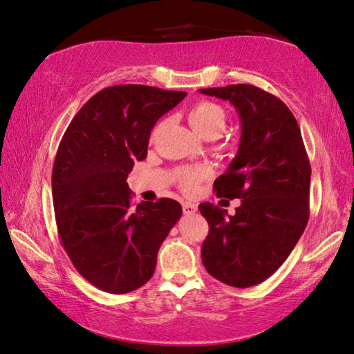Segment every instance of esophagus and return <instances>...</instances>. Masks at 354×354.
I'll use <instances>...</instances> for the list:
<instances>
[{
  "label": "esophagus",
  "mask_w": 354,
  "mask_h": 354,
  "mask_svg": "<svg viewBox=\"0 0 354 354\" xmlns=\"http://www.w3.org/2000/svg\"><path fill=\"white\" fill-rule=\"evenodd\" d=\"M182 207H183V214L185 215H193L194 212L198 210V205L193 204V203H188V201H187V203L182 204Z\"/></svg>",
  "instance_id": "esophagus-1"
}]
</instances>
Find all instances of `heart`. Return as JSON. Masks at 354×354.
Returning <instances> with one entry per match:
<instances>
[{"label": "heart", "mask_w": 354, "mask_h": 354, "mask_svg": "<svg viewBox=\"0 0 354 354\" xmlns=\"http://www.w3.org/2000/svg\"><path fill=\"white\" fill-rule=\"evenodd\" d=\"M188 120L196 133L204 138H216L225 128L226 112L216 102L203 100L189 109ZM205 176H207V167L204 166L182 167L177 172V180L185 193H193Z\"/></svg>", "instance_id": "heart-1"}]
</instances>
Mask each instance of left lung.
Listing matches in <instances>:
<instances>
[{
	"label": "left lung",
	"instance_id": "1",
	"mask_svg": "<svg viewBox=\"0 0 354 354\" xmlns=\"http://www.w3.org/2000/svg\"><path fill=\"white\" fill-rule=\"evenodd\" d=\"M237 109L241 145L227 171L216 178L218 198L241 199L236 215L199 204L209 223L203 263L223 283L248 288L285 263L306 230L310 209V161L301 129L279 97L250 84L203 88Z\"/></svg>",
	"mask_w": 354,
	"mask_h": 354
}]
</instances>
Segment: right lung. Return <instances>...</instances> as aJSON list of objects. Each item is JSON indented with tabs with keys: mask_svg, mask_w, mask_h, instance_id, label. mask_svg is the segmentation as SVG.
<instances>
[{
	"mask_svg": "<svg viewBox=\"0 0 354 354\" xmlns=\"http://www.w3.org/2000/svg\"><path fill=\"white\" fill-rule=\"evenodd\" d=\"M185 91L113 85L75 113L58 145L52 196L58 237L71 263L91 285L112 295L151 279L156 254L182 205L169 198L134 207L127 178L147 156L151 128Z\"/></svg>",
	"mask_w": 354,
	"mask_h": 354,
	"instance_id": "1",
	"label": "right lung"
}]
</instances>
